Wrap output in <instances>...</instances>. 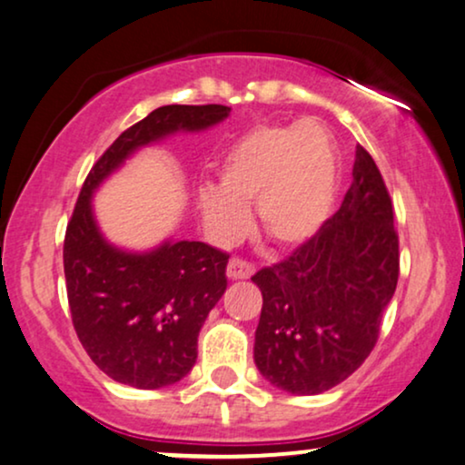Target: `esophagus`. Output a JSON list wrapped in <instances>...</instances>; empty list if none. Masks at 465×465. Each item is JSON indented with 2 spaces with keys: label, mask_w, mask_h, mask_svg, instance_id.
<instances>
[{
  "label": "esophagus",
  "mask_w": 465,
  "mask_h": 465,
  "mask_svg": "<svg viewBox=\"0 0 465 465\" xmlns=\"http://www.w3.org/2000/svg\"><path fill=\"white\" fill-rule=\"evenodd\" d=\"M252 272H255V268H252L249 262L240 260V257H233V260H229V263H227V276L232 281L251 279Z\"/></svg>",
  "instance_id": "esophagus-1"
}]
</instances>
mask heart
I'll list each match as a JSON object with an SVG mask.
<instances>
[{"label":"heart","instance_id":"b5f03b06","mask_svg":"<svg viewBox=\"0 0 465 465\" xmlns=\"http://www.w3.org/2000/svg\"><path fill=\"white\" fill-rule=\"evenodd\" d=\"M221 186L203 184L197 208L205 233L232 242L249 227L242 203L257 202L262 233L283 249L313 240L332 213L339 186V152L317 120L257 124L229 145Z\"/></svg>","mask_w":465,"mask_h":465}]
</instances>
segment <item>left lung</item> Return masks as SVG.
<instances>
[{
  "label": "left lung",
  "instance_id": "8db88e82",
  "mask_svg": "<svg viewBox=\"0 0 465 465\" xmlns=\"http://www.w3.org/2000/svg\"><path fill=\"white\" fill-rule=\"evenodd\" d=\"M351 175L343 203L320 233L252 276L263 296L255 364L292 395H320L361 367L397 287L391 195L362 145Z\"/></svg>",
  "mask_w": 465,
  "mask_h": 465
}]
</instances>
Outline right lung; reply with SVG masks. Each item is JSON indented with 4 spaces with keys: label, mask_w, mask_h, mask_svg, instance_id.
I'll return each instance as SVG.
<instances>
[{
    "label": "right lung",
    "mask_w": 465,
    "mask_h": 465,
    "mask_svg": "<svg viewBox=\"0 0 465 465\" xmlns=\"http://www.w3.org/2000/svg\"><path fill=\"white\" fill-rule=\"evenodd\" d=\"M229 111L225 104L154 109L98 158L76 199L64 238L70 315L87 356L120 384L154 391L191 371L199 331L227 290L229 255L191 240L120 249L103 236L92 197L137 150L175 133H202Z\"/></svg>",
    "instance_id": "right-lung-1"
}]
</instances>
